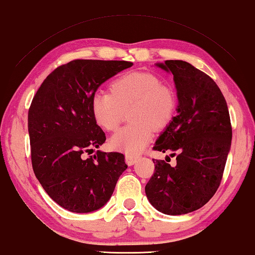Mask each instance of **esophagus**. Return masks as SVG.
Returning <instances> with one entry per match:
<instances>
[{
    "label": "esophagus",
    "instance_id": "esophagus-1",
    "mask_svg": "<svg viewBox=\"0 0 255 255\" xmlns=\"http://www.w3.org/2000/svg\"><path fill=\"white\" fill-rule=\"evenodd\" d=\"M136 160H137V157H136V156L128 155V153H127V155H125V161H127V164H128V166L134 165Z\"/></svg>",
    "mask_w": 255,
    "mask_h": 255
}]
</instances>
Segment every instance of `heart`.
Returning a JSON list of instances; mask_svg holds the SVG:
<instances>
[{"mask_svg": "<svg viewBox=\"0 0 255 255\" xmlns=\"http://www.w3.org/2000/svg\"><path fill=\"white\" fill-rule=\"evenodd\" d=\"M133 123L119 130L110 139L115 150L135 156L152 137L153 128L161 131L172 122L177 99L174 90L150 72H130L116 78L111 91L98 90L91 97V112L100 128L114 131L130 108Z\"/></svg>", "mask_w": 255, "mask_h": 255, "instance_id": "heart-1", "label": "heart"}]
</instances>
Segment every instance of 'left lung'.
I'll use <instances>...</instances> for the list:
<instances>
[{"label":"left lung","instance_id":"left-lung-1","mask_svg":"<svg viewBox=\"0 0 255 255\" xmlns=\"http://www.w3.org/2000/svg\"><path fill=\"white\" fill-rule=\"evenodd\" d=\"M172 72L177 89V114L153 150L173 152L168 159H152L155 172L145 185L149 202L162 214L195 211L214 197L222 182L232 143L227 103L212 79L181 60L157 64Z\"/></svg>","mask_w":255,"mask_h":255}]
</instances>
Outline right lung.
Wrapping results in <instances>:
<instances>
[{
	"instance_id": "right-lung-1",
	"label": "right lung",
	"mask_w": 255,
	"mask_h": 255,
	"mask_svg": "<svg viewBox=\"0 0 255 255\" xmlns=\"http://www.w3.org/2000/svg\"><path fill=\"white\" fill-rule=\"evenodd\" d=\"M132 65L73 60L48 74L33 96L28 111L33 173L66 210L85 214L102 208L128 168L121 152L86 155L106 140L91 112V97L103 82Z\"/></svg>"
}]
</instances>
